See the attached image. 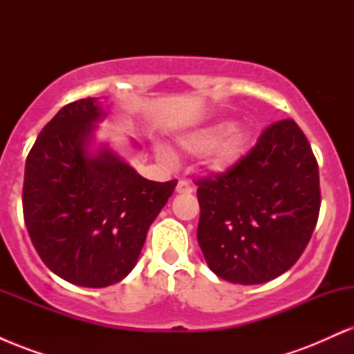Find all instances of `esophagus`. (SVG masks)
Segmentation results:
<instances>
[{"label":"esophagus","mask_w":354,"mask_h":354,"mask_svg":"<svg viewBox=\"0 0 354 354\" xmlns=\"http://www.w3.org/2000/svg\"><path fill=\"white\" fill-rule=\"evenodd\" d=\"M191 191H193V186H191L188 181H185V180L178 181V185H176V193L178 194H189Z\"/></svg>","instance_id":"34e87169"}]
</instances>
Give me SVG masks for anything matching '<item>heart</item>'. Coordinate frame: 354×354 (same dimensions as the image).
Returning a JSON list of instances; mask_svg holds the SVG:
<instances>
[{
    "label": "heart",
    "mask_w": 354,
    "mask_h": 354,
    "mask_svg": "<svg viewBox=\"0 0 354 354\" xmlns=\"http://www.w3.org/2000/svg\"><path fill=\"white\" fill-rule=\"evenodd\" d=\"M178 143L183 151L193 156L208 153L206 163L209 169L225 173L243 160L251 143V131L243 126H234L231 120H219L181 136ZM160 154L168 158V153L163 149Z\"/></svg>",
    "instance_id": "1"
}]
</instances>
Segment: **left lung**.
Segmentation results:
<instances>
[{"label":"left lung","mask_w":354,"mask_h":354,"mask_svg":"<svg viewBox=\"0 0 354 354\" xmlns=\"http://www.w3.org/2000/svg\"><path fill=\"white\" fill-rule=\"evenodd\" d=\"M198 243L209 270L261 284L298 261L319 214V171L293 120L271 124L226 173L198 181Z\"/></svg>","instance_id":"8db88e82"}]
</instances>
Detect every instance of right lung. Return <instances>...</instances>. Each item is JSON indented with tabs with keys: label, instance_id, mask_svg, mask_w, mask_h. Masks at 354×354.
Here are the masks:
<instances>
[{
	"label": "right lung",
	"instance_id": "1",
	"mask_svg": "<svg viewBox=\"0 0 354 354\" xmlns=\"http://www.w3.org/2000/svg\"><path fill=\"white\" fill-rule=\"evenodd\" d=\"M108 111L86 98L61 108L26 158L23 213L39 258L64 281L104 288L131 273L176 180L138 174L96 136ZM131 146L140 145L131 140Z\"/></svg>",
	"mask_w": 354,
	"mask_h": 354
}]
</instances>
